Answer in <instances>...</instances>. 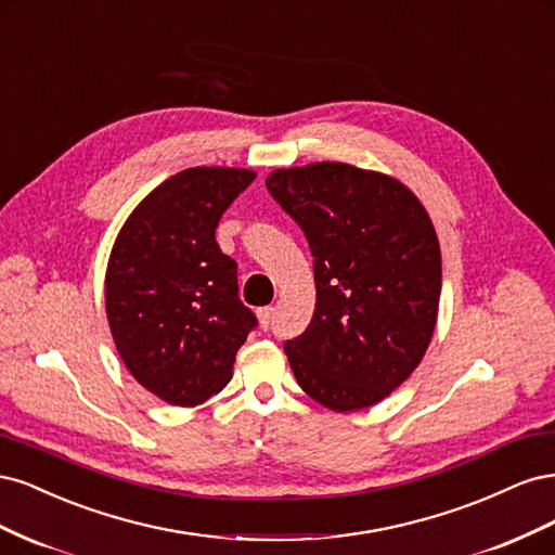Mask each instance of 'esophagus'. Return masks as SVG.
I'll use <instances>...</instances> for the list:
<instances>
[{"mask_svg":"<svg viewBox=\"0 0 555 555\" xmlns=\"http://www.w3.org/2000/svg\"><path fill=\"white\" fill-rule=\"evenodd\" d=\"M273 314H275V308H259V310H257V319H259V324H261L263 331H266L268 326H271Z\"/></svg>","mask_w":555,"mask_h":555,"instance_id":"34e87169","label":"esophagus"}]
</instances>
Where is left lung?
I'll list each match as a JSON object with an SVG mask.
<instances>
[{"mask_svg":"<svg viewBox=\"0 0 555 555\" xmlns=\"http://www.w3.org/2000/svg\"><path fill=\"white\" fill-rule=\"evenodd\" d=\"M266 188L314 257V314L284 343L298 386L333 412L377 405L422 363L438 324L442 255L424 204L343 162L278 169Z\"/></svg>","mask_w":555,"mask_h":555,"instance_id":"obj_1","label":"left lung"}]
</instances>
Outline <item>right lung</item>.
I'll use <instances>...</instances> for the list:
<instances>
[{
  "instance_id": "obj_1",
  "label": "right lung",
  "mask_w": 555,
  "mask_h": 555,
  "mask_svg": "<svg viewBox=\"0 0 555 555\" xmlns=\"http://www.w3.org/2000/svg\"><path fill=\"white\" fill-rule=\"evenodd\" d=\"M255 171L194 166L131 210L106 268V317L122 363L169 405L220 393L257 317L238 298L236 261L215 229Z\"/></svg>"
}]
</instances>
